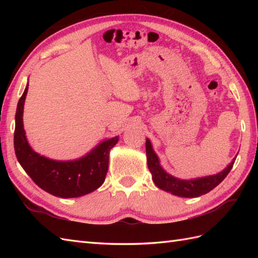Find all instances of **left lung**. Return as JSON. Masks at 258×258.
<instances>
[{
    "label": "left lung",
    "mask_w": 258,
    "mask_h": 258,
    "mask_svg": "<svg viewBox=\"0 0 258 258\" xmlns=\"http://www.w3.org/2000/svg\"><path fill=\"white\" fill-rule=\"evenodd\" d=\"M146 156H147V166H149L150 172L152 173V178L154 180L155 185L158 188L165 191H168L173 195L179 197H187V199H193V197H199L204 195L208 191L222 183V180L227 176V174L231 172L234 165L235 158L228 164L227 167L223 169L222 172L210 175V176L197 177L190 179H180L168 174L165 169L161 166L160 158L156 155V153L153 150L151 141L146 139Z\"/></svg>",
    "instance_id": "1"
}]
</instances>
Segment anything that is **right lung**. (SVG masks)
Segmentation results:
<instances>
[{
  "mask_svg": "<svg viewBox=\"0 0 258 258\" xmlns=\"http://www.w3.org/2000/svg\"><path fill=\"white\" fill-rule=\"evenodd\" d=\"M25 90L18 103L15 114L14 150L21 166L38 187L61 199H73L97 189L105 180L109 151L116 145L118 136L98 143L94 149L73 161L51 160L38 154L30 146L23 125Z\"/></svg>",
  "mask_w": 258,
  "mask_h": 258,
  "instance_id": "obj_1",
  "label": "right lung"
}]
</instances>
